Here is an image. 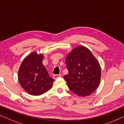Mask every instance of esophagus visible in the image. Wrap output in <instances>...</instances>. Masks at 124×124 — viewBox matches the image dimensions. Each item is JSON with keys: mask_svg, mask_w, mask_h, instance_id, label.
Here are the masks:
<instances>
[{"mask_svg": "<svg viewBox=\"0 0 124 124\" xmlns=\"http://www.w3.org/2000/svg\"><path fill=\"white\" fill-rule=\"evenodd\" d=\"M61 77V74H56V75H54L53 76V78L54 79H56V78H57L59 77Z\"/></svg>", "mask_w": 124, "mask_h": 124, "instance_id": "obj_1", "label": "esophagus"}]
</instances>
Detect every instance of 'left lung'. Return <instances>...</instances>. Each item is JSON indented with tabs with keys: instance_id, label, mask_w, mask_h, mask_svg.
Masks as SVG:
<instances>
[{
	"instance_id": "obj_1",
	"label": "left lung",
	"mask_w": 124,
	"mask_h": 124,
	"mask_svg": "<svg viewBox=\"0 0 124 124\" xmlns=\"http://www.w3.org/2000/svg\"><path fill=\"white\" fill-rule=\"evenodd\" d=\"M66 65L68 74L64 78L73 93L84 97L96 90L101 81V68L89 49L82 46L72 49L66 57Z\"/></svg>"
}]
</instances>
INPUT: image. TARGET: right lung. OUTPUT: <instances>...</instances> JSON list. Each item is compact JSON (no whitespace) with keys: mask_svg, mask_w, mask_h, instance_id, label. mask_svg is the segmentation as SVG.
<instances>
[{"mask_svg":"<svg viewBox=\"0 0 124 124\" xmlns=\"http://www.w3.org/2000/svg\"><path fill=\"white\" fill-rule=\"evenodd\" d=\"M43 54L33 52L25 57L18 70V81L23 90L32 95H40L50 90L54 79L42 64Z\"/></svg>","mask_w":124,"mask_h":124,"instance_id":"right-lung-1","label":"right lung"}]
</instances>
